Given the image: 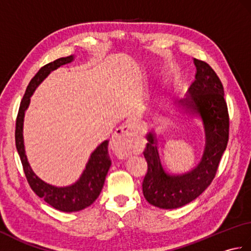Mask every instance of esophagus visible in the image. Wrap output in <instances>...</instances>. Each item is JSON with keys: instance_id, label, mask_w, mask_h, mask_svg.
<instances>
[{"instance_id": "1", "label": "esophagus", "mask_w": 251, "mask_h": 251, "mask_svg": "<svg viewBox=\"0 0 251 251\" xmlns=\"http://www.w3.org/2000/svg\"><path fill=\"white\" fill-rule=\"evenodd\" d=\"M135 126L132 123H126L116 129L112 136L110 146L119 157H127L131 150L132 141L135 139Z\"/></svg>"}]
</instances>
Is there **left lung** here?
<instances>
[{"label":"left lung","instance_id":"1","mask_svg":"<svg viewBox=\"0 0 251 251\" xmlns=\"http://www.w3.org/2000/svg\"><path fill=\"white\" fill-rule=\"evenodd\" d=\"M193 61L195 79L179 104L190 114L200 117L204 126L205 149L200 163L185 174H168L159 158L155 132L152 130L147 134L143 155L148 173L142 191L151 205L163 209L189 204L210 185L228 141V113L222 83L208 63L195 58Z\"/></svg>","mask_w":251,"mask_h":251}]
</instances>
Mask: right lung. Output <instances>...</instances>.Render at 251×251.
Masks as SVG:
<instances>
[{
    "label": "right lung",
    "instance_id": "add662e5",
    "mask_svg": "<svg viewBox=\"0 0 251 251\" xmlns=\"http://www.w3.org/2000/svg\"><path fill=\"white\" fill-rule=\"evenodd\" d=\"M74 56H68L59 58L52 62L47 63L42 67L34 77L31 79L28 87L19 106L17 121H16V148L23 164L25 178L34 191V193L43 199L47 204L56 209L65 212H73L82 210L84 208L90 206L97 200L101 190L103 188L105 176L111 166V159L108 153L109 141L104 140L102 143L95 149L90 154V157L86 164V167L83 170L81 177L76 182L68 186H56L40 179L32 170L28 158L25 155V143H24V119L25 112L30 104V97L34 93L36 87L44 81L47 75L59 68L60 66L72 62Z\"/></svg>",
    "mask_w": 251,
    "mask_h": 251
}]
</instances>
